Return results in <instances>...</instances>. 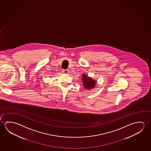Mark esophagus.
Returning <instances> with one entry per match:
<instances>
[{
	"instance_id": "esophagus-1",
	"label": "esophagus",
	"mask_w": 151,
	"mask_h": 151,
	"mask_svg": "<svg viewBox=\"0 0 151 151\" xmlns=\"http://www.w3.org/2000/svg\"><path fill=\"white\" fill-rule=\"evenodd\" d=\"M62 72H63L65 74H68L69 73V71L68 70H63Z\"/></svg>"
}]
</instances>
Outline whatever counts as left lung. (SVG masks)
Here are the masks:
<instances>
[{"label":"left lung","instance_id":"8db88e82","mask_svg":"<svg viewBox=\"0 0 151 151\" xmlns=\"http://www.w3.org/2000/svg\"><path fill=\"white\" fill-rule=\"evenodd\" d=\"M82 80L83 82V86L84 88L88 89V90L93 89L95 86V84L96 83V81H94L91 78L86 76L85 74L82 75Z\"/></svg>","mask_w":151,"mask_h":151}]
</instances>
